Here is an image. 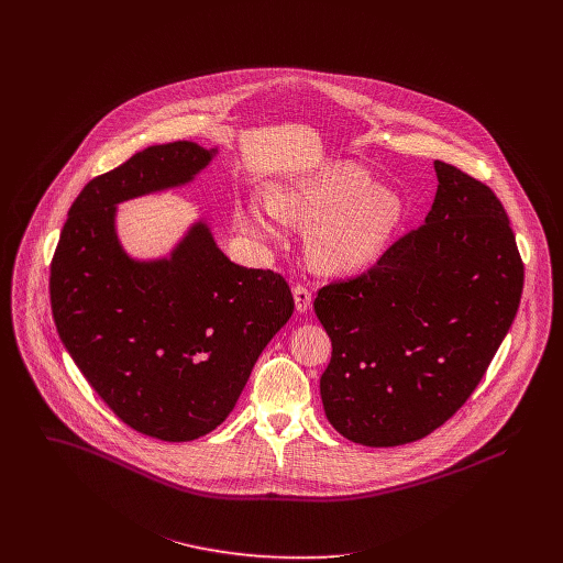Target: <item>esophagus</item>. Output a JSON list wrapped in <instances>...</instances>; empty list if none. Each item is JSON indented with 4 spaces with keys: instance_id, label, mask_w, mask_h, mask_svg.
Instances as JSON below:
<instances>
[{
    "instance_id": "esophagus-1",
    "label": "esophagus",
    "mask_w": 563,
    "mask_h": 563,
    "mask_svg": "<svg viewBox=\"0 0 563 563\" xmlns=\"http://www.w3.org/2000/svg\"><path fill=\"white\" fill-rule=\"evenodd\" d=\"M292 297H295V306H297V312H308L310 306H312V290L303 284H297L292 288Z\"/></svg>"
}]
</instances>
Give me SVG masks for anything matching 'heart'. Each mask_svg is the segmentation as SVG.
Listing matches in <instances>:
<instances>
[{"label":"heart","instance_id":"1","mask_svg":"<svg viewBox=\"0 0 563 563\" xmlns=\"http://www.w3.org/2000/svg\"><path fill=\"white\" fill-rule=\"evenodd\" d=\"M371 186L362 166L331 162L275 186L268 206L246 203L239 225L255 239L279 241V219L314 223L308 236L310 260L327 273H351L382 255L401 221L399 195Z\"/></svg>","mask_w":563,"mask_h":563}]
</instances>
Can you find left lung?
I'll return each instance as SVG.
<instances>
[{
  "instance_id": "1",
  "label": "left lung",
  "mask_w": 563,
  "mask_h": 563,
  "mask_svg": "<svg viewBox=\"0 0 563 563\" xmlns=\"http://www.w3.org/2000/svg\"><path fill=\"white\" fill-rule=\"evenodd\" d=\"M433 166L424 223L314 299L333 346L321 377L327 420L364 446L416 442L444 424L520 306L525 264L503 203L457 166Z\"/></svg>"
}]
</instances>
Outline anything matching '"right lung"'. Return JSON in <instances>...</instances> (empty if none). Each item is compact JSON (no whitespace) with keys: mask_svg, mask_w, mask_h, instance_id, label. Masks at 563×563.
Here are the masks:
<instances>
[{"mask_svg":"<svg viewBox=\"0 0 563 563\" xmlns=\"http://www.w3.org/2000/svg\"><path fill=\"white\" fill-rule=\"evenodd\" d=\"M214 154L175 141L90 179L49 268L52 314L81 375L128 427L164 442L230 416L295 310L279 273L234 264L203 221L162 260H132L117 239V203L188 184Z\"/></svg>","mask_w":563,"mask_h":563,"instance_id":"obj_1","label":"right lung"}]
</instances>
